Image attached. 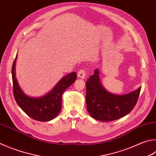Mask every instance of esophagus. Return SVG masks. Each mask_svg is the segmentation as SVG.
<instances>
[{"mask_svg": "<svg viewBox=\"0 0 156 156\" xmlns=\"http://www.w3.org/2000/svg\"><path fill=\"white\" fill-rule=\"evenodd\" d=\"M85 76H86V72L85 70L84 69H80L78 73V77L82 78V79H84L85 78Z\"/></svg>", "mask_w": 156, "mask_h": 156, "instance_id": "1", "label": "esophagus"}]
</instances>
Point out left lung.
Returning <instances> with one entry per match:
<instances>
[{
	"instance_id": "left-lung-1",
	"label": "left lung",
	"mask_w": 156,
	"mask_h": 156,
	"mask_svg": "<svg viewBox=\"0 0 156 156\" xmlns=\"http://www.w3.org/2000/svg\"><path fill=\"white\" fill-rule=\"evenodd\" d=\"M141 87L123 95L113 94L103 87L100 78V70L86 82V103L88 112L96 120H117L132 111L137 102Z\"/></svg>"
}]
</instances>
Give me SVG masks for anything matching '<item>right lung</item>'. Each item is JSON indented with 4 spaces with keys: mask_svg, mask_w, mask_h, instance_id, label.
Returning a JSON list of instances; mask_svg holds the SVG:
<instances>
[{
    "mask_svg": "<svg viewBox=\"0 0 156 156\" xmlns=\"http://www.w3.org/2000/svg\"><path fill=\"white\" fill-rule=\"evenodd\" d=\"M18 55L12 66L13 95L20 108L33 119L49 121L57 117L61 110L62 95L65 90L74 83L77 78L76 72L69 73L61 79L52 90L40 97H30L25 94L16 78V63Z\"/></svg>",
    "mask_w": 156,
    "mask_h": 156,
    "instance_id": "add662e5",
    "label": "right lung"
}]
</instances>
